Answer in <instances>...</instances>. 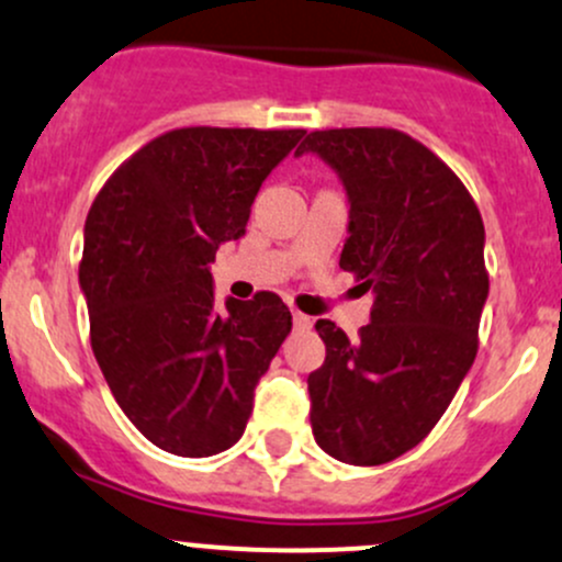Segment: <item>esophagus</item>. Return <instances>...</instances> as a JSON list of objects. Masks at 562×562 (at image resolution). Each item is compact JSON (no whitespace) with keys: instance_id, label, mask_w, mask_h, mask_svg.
Segmentation results:
<instances>
[{"instance_id":"esophagus-1","label":"esophagus","mask_w":562,"mask_h":562,"mask_svg":"<svg viewBox=\"0 0 562 562\" xmlns=\"http://www.w3.org/2000/svg\"><path fill=\"white\" fill-rule=\"evenodd\" d=\"M292 322H294V329H311L313 327V318L305 316V313H292Z\"/></svg>"}]
</instances>
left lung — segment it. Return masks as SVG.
<instances>
[{
	"label": "left lung",
	"instance_id": "obj_1",
	"mask_svg": "<svg viewBox=\"0 0 562 562\" xmlns=\"http://www.w3.org/2000/svg\"><path fill=\"white\" fill-rule=\"evenodd\" d=\"M348 198L340 268L372 292L359 337L322 318L327 359L307 375L318 448L353 467L413 450L472 370L487 300L485 227L461 179L394 128L313 131Z\"/></svg>",
	"mask_w": 562,
	"mask_h": 562
}]
</instances>
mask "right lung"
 <instances>
[{"label":"right lung","mask_w":562,"mask_h":562,"mask_svg":"<svg viewBox=\"0 0 562 562\" xmlns=\"http://www.w3.org/2000/svg\"><path fill=\"white\" fill-rule=\"evenodd\" d=\"M305 131L179 128L112 173L86 220L80 289L114 400L160 450L206 458L244 434L292 313L279 294L214 303L216 249L246 233Z\"/></svg>","instance_id":"right-lung-1"}]
</instances>
